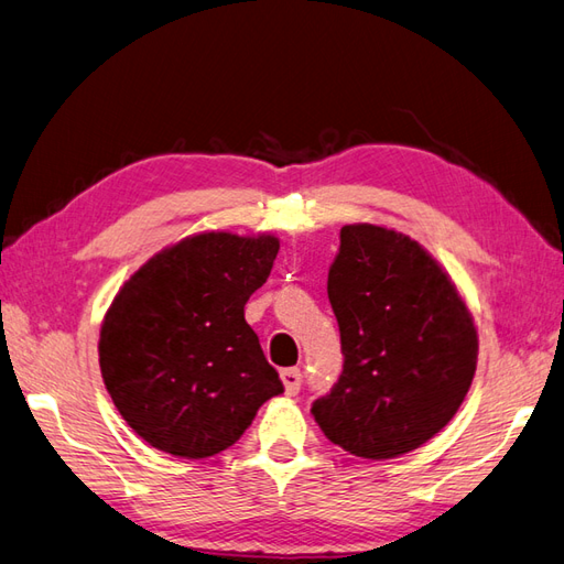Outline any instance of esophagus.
Masks as SVG:
<instances>
[{
    "instance_id": "esophagus-1",
    "label": "esophagus",
    "mask_w": 564,
    "mask_h": 564,
    "mask_svg": "<svg viewBox=\"0 0 564 564\" xmlns=\"http://www.w3.org/2000/svg\"><path fill=\"white\" fill-rule=\"evenodd\" d=\"M281 381H283V388H285V395H297L300 393V386H302L300 369H283Z\"/></svg>"
}]
</instances>
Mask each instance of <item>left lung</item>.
<instances>
[{"label":"left lung","mask_w":564,"mask_h":564,"mask_svg":"<svg viewBox=\"0 0 564 564\" xmlns=\"http://www.w3.org/2000/svg\"><path fill=\"white\" fill-rule=\"evenodd\" d=\"M343 373L312 414L350 455H405L453 420L479 355L474 319L455 283L420 242L352 224L328 269Z\"/></svg>","instance_id":"left-lung-1"}]
</instances>
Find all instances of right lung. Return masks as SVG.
<instances>
[{"label": "right lung", "mask_w": 564, "mask_h": 564, "mask_svg": "<svg viewBox=\"0 0 564 564\" xmlns=\"http://www.w3.org/2000/svg\"><path fill=\"white\" fill-rule=\"evenodd\" d=\"M279 238L224 230L154 254L123 283L99 330V369L126 424L156 451L202 459L234 445L283 393L245 322Z\"/></svg>", "instance_id": "add662e5"}]
</instances>
